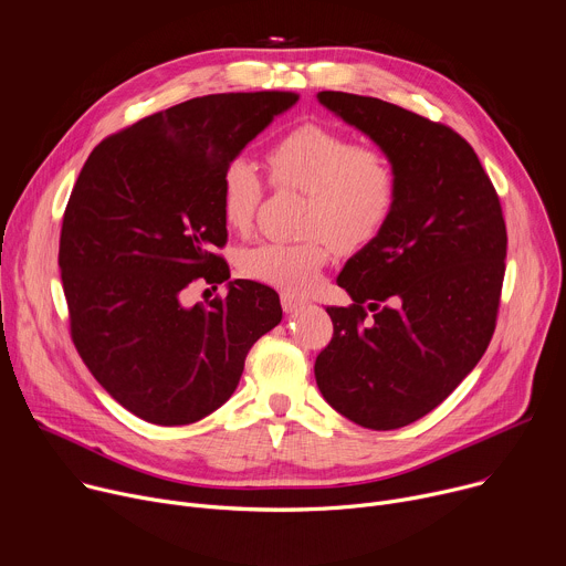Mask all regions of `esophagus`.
<instances>
[{"label": "esophagus", "mask_w": 566, "mask_h": 566, "mask_svg": "<svg viewBox=\"0 0 566 566\" xmlns=\"http://www.w3.org/2000/svg\"><path fill=\"white\" fill-rule=\"evenodd\" d=\"M282 308L286 311V313H295L297 308H302L304 304H306V300H302V297H297V295H293V293H282Z\"/></svg>", "instance_id": "obj_1"}]
</instances>
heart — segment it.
Returning <instances> with one entry per match:
<instances>
[{
  "instance_id": "obj_1",
  "label": "heart",
  "mask_w": 566,
  "mask_h": 566,
  "mask_svg": "<svg viewBox=\"0 0 566 566\" xmlns=\"http://www.w3.org/2000/svg\"><path fill=\"white\" fill-rule=\"evenodd\" d=\"M271 181L308 195L304 232L325 234L343 251L363 249L385 230L398 203V170L391 156L371 143L319 123L282 134L266 154ZM264 197V179L253 160L239 156L219 179V208L228 228L253 226ZM325 239L266 241L239 260L244 275L286 289L308 291L327 262Z\"/></svg>"
}]
</instances>
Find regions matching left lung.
I'll return each instance as SVG.
<instances>
[{"instance_id": "8db88e82", "label": "left lung", "mask_w": 566, "mask_h": 566, "mask_svg": "<svg viewBox=\"0 0 566 566\" xmlns=\"http://www.w3.org/2000/svg\"><path fill=\"white\" fill-rule=\"evenodd\" d=\"M317 101L391 156L400 190L385 230L338 275L354 304L327 308L334 336L315 382L349 421L396 430L441 406L489 349L506 273L502 203L452 127L369 96Z\"/></svg>"}]
</instances>
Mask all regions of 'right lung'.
Returning <instances> with one entry per match:
<instances>
[{"mask_svg":"<svg viewBox=\"0 0 566 566\" xmlns=\"http://www.w3.org/2000/svg\"><path fill=\"white\" fill-rule=\"evenodd\" d=\"M293 92L212 94L156 112L101 140L69 197L60 275L71 340L125 410L154 426L195 423L232 396L249 349L282 319L280 297L251 280L184 306L230 269L217 249L223 168Z\"/></svg>","mask_w":566,"mask_h":566,"instance_id":"1","label":"right lung"}]
</instances>
